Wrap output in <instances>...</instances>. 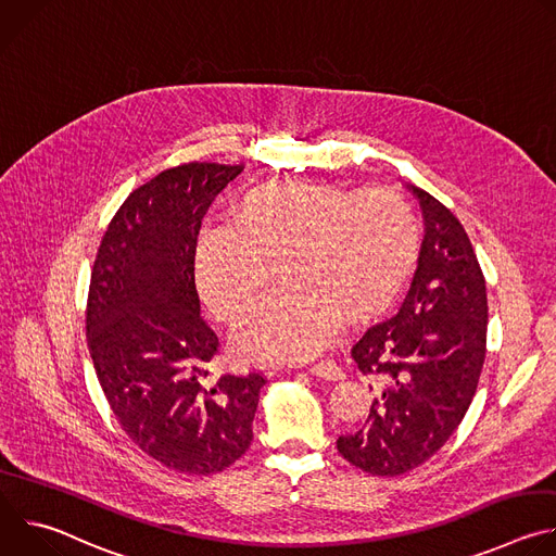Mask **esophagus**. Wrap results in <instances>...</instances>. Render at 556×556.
<instances>
[{
  "label": "esophagus",
  "mask_w": 556,
  "mask_h": 556,
  "mask_svg": "<svg viewBox=\"0 0 556 556\" xmlns=\"http://www.w3.org/2000/svg\"><path fill=\"white\" fill-rule=\"evenodd\" d=\"M307 371H309V374H314V376H319V378H326V380H341V378L345 376V374H343V369H341L334 361H330V358L309 365V367H307Z\"/></svg>",
  "instance_id": "obj_1"
}]
</instances>
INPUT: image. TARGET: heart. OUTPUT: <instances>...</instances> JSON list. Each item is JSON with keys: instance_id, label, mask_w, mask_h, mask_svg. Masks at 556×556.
<instances>
[{"instance_id": "obj_1", "label": "heart", "mask_w": 556, "mask_h": 556, "mask_svg": "<svg viewBox=\"0 0 556 556\" xmlns=\"http://www.w3.org/2000/svg\"><path fill=\"white\" fill-rule=\"evenodd\" d=\"M420 251L409 200L391 189L350 191L275 180L237 200L230 222L200 230L195 286L222 324H237L265 295L279 265L287 290L232 334L249 363H299L348 324L371 319L405 286Z\"/></svg>"}]
</instances>
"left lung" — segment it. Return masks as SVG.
Instances as JSON below:
<instances>
[{
	"mask_svg": "<svg viewBox=\"0 0 556 556\" xmlns=\"http://www.w3.org/2000/svg\"><path fill=\"white\" fill-rule=\"evenodd\" d=\"M425 240L399 312L367 328L352 358L378 382L363 429L337 440L356 468L399 478L433 457L466 416L486 358V279L459 219L416 185Z\"/></svg>",
	"mask_w": 556,
	"mask_h": 556,
	"instance_id": "8db88e82",
	"label": "left lung"
}]
</instances>
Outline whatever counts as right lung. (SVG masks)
Returning a JSON list of instances; mask_svg holds the SVG:
<instances>
[{"label":"right lung","instance_id":"add662e5","mask_svg":"<svg viewBox=\"0 0 556 556\" xmlns=\"http://www.w3.org/2000/svg\"><path fill=\"white\" fill-rule=\"evenodd\" d=\"M244 165L185 163L134 189L92 266L86 330L105 399L127 438L185 475H213L253 442L262 371L222 374L200 314L193 249L215 195Z\"/></svg>","mask_w":556,"mask_h":556}]
</instances>
